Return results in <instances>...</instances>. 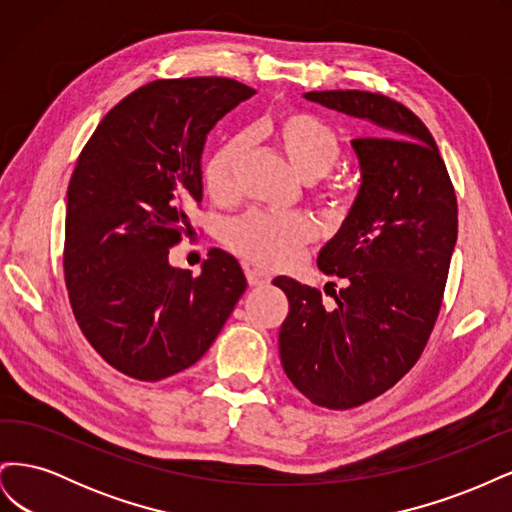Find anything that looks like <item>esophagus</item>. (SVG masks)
I'll use <instances>...</instances> for the list:
<instances>
[{
  "label": "esophagus",
  "mask_w": 512,
  "mask_h": 512,
  "mask_svg": "<svg viewBox=\"0 0 512 512\" xmlns=\"http://www.w3.org/2000/svg\"><path fill=\"white\" fill-rule=\"evenodd\" d=\"M245 277L250 286H267L271 282V275L260 269H245Z\"/></svg>",
  "instance_id": "obj_1"
}]
</instances>
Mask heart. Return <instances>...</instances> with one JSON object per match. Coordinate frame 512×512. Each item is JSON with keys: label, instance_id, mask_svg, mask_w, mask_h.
Returning a JSON list of instances; mask_svg holds the SVG:
<instances>
[{"label": "heart", "instance_id": "b5f03b06", "mask_svg": "<svg viewBox=\"0 0 512 512\" xmlns=\"http://www.w3.org/2000/svg\"><path fill=\"white\" fill-rule=\"evenodd\" d=\"M252 136L271 141L294 173L309 183L327 177L342 156V143L333 128L307 113H286L273 121L260 123L252 130ZM243 156V138H230L213 153L205 166V188L220 203H228L237 196V177ZM329 196L344 200L342 190H333ZM316 237L318 226L314 220L299 213H247L230 222L224 232V241L232 252L267 269L290 265L297 260L303 247Z\"/></svg>", "mask_w": 512, "mask_h": 512}]
</instances>
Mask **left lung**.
I'll list each match as a JSON object with an SVG mask.
<instances>
[{"label": "left lung", "mask_w": 512, "mask_h": 512, "mask_svg": "<svg viewBox=\"0 0 512 512\" xmlns=\"http://www.w3.org/2000/svg\"><path fill=\"white\" fill-rule=\"evenodd\" d=\"M303 98L369 123L350 143L359 192L318 254L320 271L346 280L335 305L292 277L273 280L290 303L286 376L316 406L346 410L389 391L421 356L455 250L457 198L436 141L404 104L359 89Z\"/></svg>", "instance_id": "1"}]
</instances>
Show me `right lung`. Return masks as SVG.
Here are the masks:
<instances>
[{
  "label": "right lung",
  "mask_w": 512,
  "mask_h": 512,
  "mask_svg": "<svg viewBox=\"0 0 512 512\" xmlns=\"http://www.w3.org/2000/svg\"><path fill=\"white\" fill-rule=\"evenodd\" d=\"M256 91L222 76L153 81L100 121L68 185L64 273L76 322L102 359L156 382L203 356L245 292L235 256L200 275L168 250L203 200L209 132Z\"/></svg>",
  "instance_id": "add662e5"
}]
</instances>
